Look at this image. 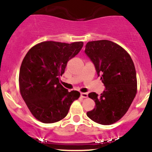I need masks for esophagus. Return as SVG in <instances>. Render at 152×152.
<instances>
[{
    "mask_svg": "<svg viewBox=\"0 0 152 152\" xmlns=\"http://www.w3.org/2000/svg\"><path fill=\"white\" fill-rule=\"evenodd\" d=\"M88 96V93H81V97H82V98H87Z\"/></svg>",
    "mask_w": 152,
    "mask_h": 152,
    "instance_id": "obj_1",
    "label": "esophagus"
}]
</instances>
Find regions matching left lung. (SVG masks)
<instances>
[{"label":"left lung","instance_id":"1","mask_svg":"<svg viewBox=\"0 0 152 152\" xmlns=\"http://www.w3.org/2000/svg\"><path fill=\"white\" fill-rule=\"evenodd\" d=\"M85 53L105 86L100 96L88 94L96 105L87 116L99 124L111 125L126 114L137 92L134 64L126 50L108 40L88 42Z\"/></svg>","mask_w":152,"mask_h":152}]
</instances>
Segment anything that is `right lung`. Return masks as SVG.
<instances>
[{
  "label": "right lung",
  "mask_w": 152,
  "mask_h": 152,
  "mask_svg": "<svg viewBox=\"0 0 152 152\" xmlns=\"http://www.w3.org/2000/svg\"><path fill=\"white\" fill-rule=\"evenodd\" d=\"M83 42H43L27 52L19 73V90L33 117L44 123L60 121L67 116L80 93L68 92L59 82L67 63L77 55Z\"/></svg>",
  "instance_id": "obj_1"
}]
</instances>
